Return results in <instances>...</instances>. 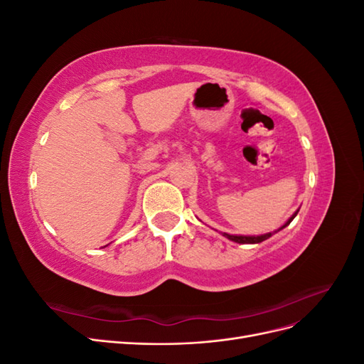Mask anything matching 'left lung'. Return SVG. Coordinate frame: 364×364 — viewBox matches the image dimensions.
Returning <instances> with one entry per match:
<instances>
[{"instance_id": "obj_1", "label": "left lung", "mask_w": 364, "mask_h": 364, "mask_svg": "<svg viewBox=\"0 0 364 364\" xmlns=\"http://www.w3.org/2000/svg\"><path fill=\"white\" fill-rule=\"evenodd\" d=\"M297 213H299V209H297V211L281 228L274 229L273 232H267V234H262V235H230V234L223 232V237H226L230 241H235V243H240V245H257V243H261V241H264V240L270 238L272 235H274L277 232H279V230H282L284 228H287L291 223V220L297 215Z\"/></svg>"}]
</instances>
